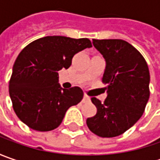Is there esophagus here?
Segmentation results:
<instances>
[{
    "mask_svg": "<svg viewBox=\"0 0 160 160\" xmlns=\"http://www.w3.org/2000/svg\"><path fill=\"white\" fill-rule=\"evenodd\" d=\"M90 100H91V98H90L89 96L87 95V94H84V95H83V102H89Z\"/></svg>",
    "mask_w": 160,
    "mask_h": 160,
    "instance_id": "1",
    "label": "esophagus"
}]
</instances>
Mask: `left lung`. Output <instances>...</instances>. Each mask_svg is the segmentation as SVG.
<instances>
[{"label": "left lung", "mask_w": 160, "mask_h": 160, "mask_svg": "<svg viewBox=\"0 0 160 160\" xmlns=\"http://www.w3.org/2000/svg\"><path fill=\"white\" fill-rule=\"evenodd\" d=\"M106 61L102 83L108 84L103 103L95 97V116L88 118L90 130L100 137H116L132 127L142 116L150 97V71L143 56L120 39H92Z\"/></svg>", "instance_id": "obj_1"}]
</instances>
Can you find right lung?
I'll list each match as a JSON object with an SVG mask.
<instances>
[{
	"mask_svg": "<svg viewBox=\"0 0 160 160\" xmlns=\"http://www.w3.org/2000/svg\"><path fill=\"white\" fill-rule=\"evenodd\" d=\"M90 47L87 38L54 35L22 50L13 66L9 92L13 109L24 124L36 131H52L61 124L66 111L82 101L81 88L60 87L58 71L68 69L74 55Z\"/></svg>",
	"mask_w": 160,
	"mask_h": 160,
	"instance_id": "obj_1",
	"label": "right lung"
}]
</instances>
